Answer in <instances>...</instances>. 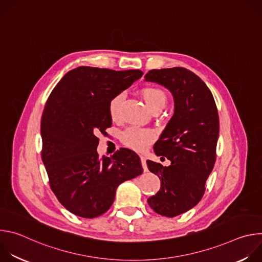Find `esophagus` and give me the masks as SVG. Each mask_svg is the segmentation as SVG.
I'll return each mask as SVG.
<instances>
[{"label": "esophagus", "mask_w": 262, "mask_h": 262, "mask_svg": "<svg viewBox=\"0 0 262 262\" xmlns=\"http://www.w3.org/2000/svg\"><path fill=\"white\" fill-rule=\"evenodd\" d=\"M140 159H141V163H142V166H143V169H144V171L146 172L148 169H147V165H146V158L144 157V156H141L140 157Z\"/></svg>", "instance_id": "1"}]
</instances>
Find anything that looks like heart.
Segmentation results:
<instances>
[{"label":"heart","mask_w":262,"mask_h":262,"mask_svg":"<svg viewBox=\"0 0 262 262\" xmlns=\"http://www.w3.org/2000/svg\"><path fill=\"white\" fill-rule=\"evenodd\" d=\"M141 96L144 99L147 106L152 111L161 108L165 106L167 102L166 93L158 88V87H146L141 90ZM123 100V95L118 94L110 100L108 103V113L111 118L113 120H117L120 116V107L121 102ZM156 139V134L146 128L140 127H130L126 129L122 135L123 143L137 151H143L147 146L152 143Z\"/></svg>","instance_id":"1"}]
</instances>
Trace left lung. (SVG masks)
I'll return each mask as SVG.
<instances>
[{
  "label": "left lung",
  "instance_id": "1",
  "mask_svg": "<svg viewBox=\"0 0 262 262\" xmlns=\"http://www.w3.org/2000/svg\"><path fill=\"white\" fill-rule=\"evenodd\" d=\"M145 81L164 86L174 99V114L154 146L156 155L166 157L171 165L147 161L149 171L161 180L160 191L147 202L157 213L173 217L203 197L215 162L217 110L205 83L185 68L149 70Z\"/></svg>",
  "mask_w": 262,
  "mask_h": 262
}]
</instances>
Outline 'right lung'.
Wrapping results in <instances>:
<instances>
[{"label": "right lung", "instance_id": "obj_1", "mask_svg": "<svg viewBox=\"0 0 262 262\" xmlns=\"http://www.w3.org/2000/svg\"><path fill=\"white\" fill-rule=\"evenodd\" d=\"M142 76L138 69L80 66L52 91L41 118V158L52 191L71 213L101 215L113 204L118 185L142 174L133 150L122 148L102 159L96 150L97 135L112 125L110 100Z\"/></svg>", "mask_w": 262, "mask_h": 262}]
</instances>
